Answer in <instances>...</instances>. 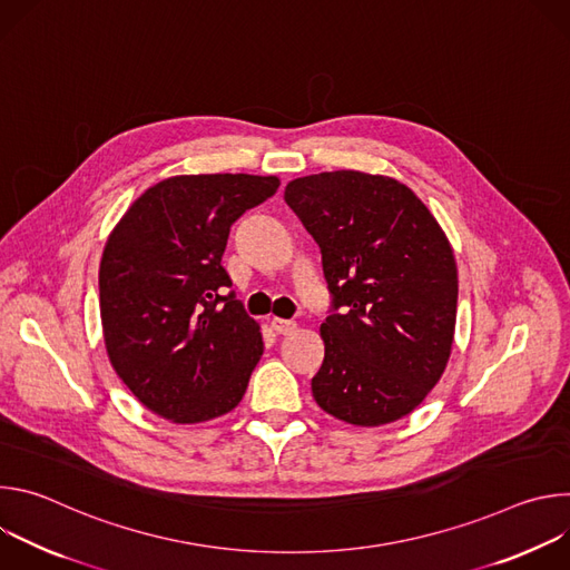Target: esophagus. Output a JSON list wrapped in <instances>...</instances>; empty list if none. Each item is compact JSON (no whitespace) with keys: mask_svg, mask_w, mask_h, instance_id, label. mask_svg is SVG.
I'll return each instance as SVG.
<instances>
[{"mask_svg":"<svg viewBox=\"0 0 570 570\" xmlns=\"http://www.w3.org/2000/svg\"><path fill=\"white\" fill-rule=\"evenodd\" d=\"M271 327H273V332H275V334L286 336V334H293V332L297 330V324H295V322H291V320L273 317V320H271Z\"/></svg>","mask_w":570,"mask_h":570,"instance_id":"1","label":"esophagus"}]
</instances>
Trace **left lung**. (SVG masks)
<instances>
[{
  "instance_id": "8db88e82",
  "label": "left lung",
  "mask_w": 570,
  "mask_h": 570,
  "mask_svg": "<svg viewBox=\"0 0 570 570\" xmlns=\"http://www.w3.org/2000/svg\"><path fill=\"white\" fill-rule=\"evenodd\" d=\"M284 200L315 238L334 295L315 403L354 426L411 415L455 336L458 266L444 229L413 189L363 171L295 178Z\"/></svg>"
}]
</instances>
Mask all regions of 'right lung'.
<instances>
[{
	"instance_id": "add662e5",
	"label": "right lung",
	"mask_w": 570,
	"mask_h": 570,
	"mask_svg": "<svg viewBox=\"0 0 570 570\" xmlns=\"http://www.w3.org/2000/svg\"><path fill=\"white\" fill-rule=\"evenodd\" d=\"M277 176H174L112 227L99 268L108 358L137 401L174 424L227 415L264 354L220 266L229 227L268 200Z\"/></svg>"
}]
</instances>
